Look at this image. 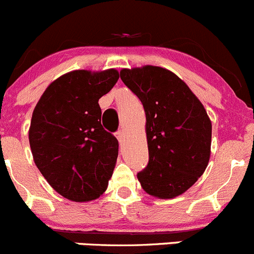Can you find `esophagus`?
Returning a JSON list of instances; mask_svg holds the SVG:
<instances>
[{"instance_id": "obj_1", "label": "esophagus", "mask_w": 254, "mask_h": 254, "mask_svg": "<svg viewBox=\"0 0 254 254\" xmlns=\"http://www.w3.org/2000/svg\"><path fill=\"white\" fill-rule=\"evenodd\" d=\"M115 136H117L118 141L122 142V141H123V139H124V132H123V130H122V129L118 130V131L115 132Z\"/></svg>"}]
</instances>
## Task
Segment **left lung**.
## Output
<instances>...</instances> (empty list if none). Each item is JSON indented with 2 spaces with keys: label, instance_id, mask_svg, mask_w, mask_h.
I'll return each instance as SVG.
<instances>
[{
  "label": "left lung",
  "instance_id": "8db88e82",
  "mask_svg": "<svg viewBox=\"0 0 254 254\" xmlns=\"http://www.w3.org/2000/svg\"><path fill=\"white\" fill-rule=\"evenodd\" d=\"M146 114L148 163L137 173L146 193L175 198L204 173L210 158L211 122L189 87L166 68L120 71Z\"/></svg>",
  "mask_w": 254,
  "mask_h": 254
}]
</instances>
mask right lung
<instances>
[{"instance_id": "1", "label": "right lung", "mask_w": 254, "mask_h": 254, "mask_svg": "<svg viewBox=\"0 0 254 254\" xmlns=\"http://www.w3.org/2000/svg\"><path fill=\"white\" fill-rule=\"evenodd\" d=\"M118 78L114 68L72 71L55 79L35 106L29 129L34 162L64 198L93 200L108 187L119 143L102 127L98 101Z\"/></svg>"}]
</instances>
